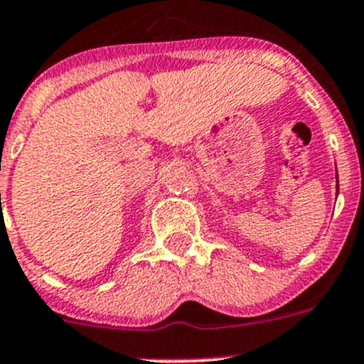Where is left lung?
I'll return each mask as SVG.
<instances>
[{
    "label": "left lung",
    "instance_id": "8db88e82",
    "mask_svg": "<svg viewBox=\"0 0 364 364\" xmlns=\"http://www.w3.org/2000/svg\"><path fill=\"white\" fill-rule=\"evenodd\" d=\"M336 183H338V176H336ZM336 190H338V185H336Z\"/></svg>",
    "mask_w": 364,
    "mask_h": 364
}]
</instances>
